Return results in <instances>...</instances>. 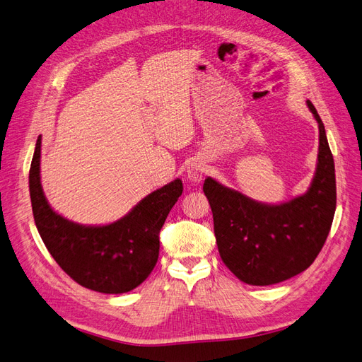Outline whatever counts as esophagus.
<instances>
[{
  "label": "esophagus",
  "mask_w": 362,
  "mask_h": 362,
  "mask_svg": "<svg viewBox=\"0 0 362 362\" xmlns=\"http://www.w3.org/2000/svg\"><path fill=\"white\" fill-rule=\"evenodd\" d=\"M187 177L194 182H199L204 177V166L201 163H196V161L194 163H190L189 168H187Z\"/></svg>",
  "instance_id": "esophagus-1"
}]
</instances>
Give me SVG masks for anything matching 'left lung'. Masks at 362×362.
<instances>
[{"instance_id": "obj_1", "label": "left lung", "mask_w": 362, "mask_h": 362, "mask_svg": "<svg viewBox=\"0 0 362 362\" xmlns=\"http://www.w3.org/2000/svg\"><path fill=\"white\" fill-rule=\"evenodd\" d=\"M307 105L319 124V156L305 194L265 205L213 178L204 182L220 257L247 284H276L305 271L328 238L337 204L334 158L317 110Z\"/></svg>"}]
</instances>
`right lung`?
<instances>
[{
  "label": "right lung",
  "mask_w": 362,
  "mask_h": 362,
  "mask_svg": "<svg viewBox=\"0 0 362 362\" xmlns=\"http://www.w3.org/2000/svg\"><path fill=\"white\" fill-rule=\"evenodd\" d=\"M42 136L30 168V196L37 230L57 264L86 289L102 293L130 292L154 269L158 233L178 197L175 180L144 197L127 216L106 226H82L49 206L40 182Z\"/></svg>",
  "instance_id": "obj_1"
}]
</instances>
